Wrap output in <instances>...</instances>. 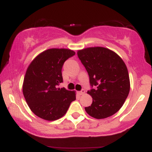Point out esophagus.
Listing matches in <instances>:
<instances>
[{"instance_id": "esophagus-1", "label": "esophagus", "mask_w": 152, "mask_h": 152, "mask_svg": "<svg viewBox=\"0 0 152 152\" xmlns=\"http://www.w3.org/2000/svg\"><path fill=\"white\" fill-rule=\"evenodd\" d=\"M78 94H79V95H83V94H84V93H85V90L84 89H81V91H78Z\"/></svg>"}]
</instances>
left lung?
I'll return each instance as SVG.
<instances>
[{"label":"left lung","instance_id":"obj_1","mask_svg":"<svg viewBox=\"0 0 152 152\" xmlns=\"http://www.w3.org/2000/svg\"><path fill=\"white\" fill-rule=\"evenodd\" d=\"M77 54L88 72L91 86L88 94L93 102L85 107L87 114L98 119L116 114L129 93L126 64L115 52L104 47L87 48L78 50Z\"/></svg>","mask_w":152,"mask_h":152}]
</instances>
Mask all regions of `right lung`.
I'll use <instances>...</instances> for the list:
<instances>
[{
    "mask_svg": "<svg viewBox=\"0 0 152 152\" xmlns=\"http://www.w3.org/2000/svg\"><path fill=\"white\" fill-rule=\"evenodd\" d=\"M74 55L70 49L50 48L37 56L28 67L23 93L29 108L38 117L48 121L58 119L76 100L74 91L58 87L63 82V65Z\"/></svg>",
    "mask_w": 152,
    "mask_h": 152,
    "instance_id": "add662e5",
    "label": "right lung"
}]
</instances>
